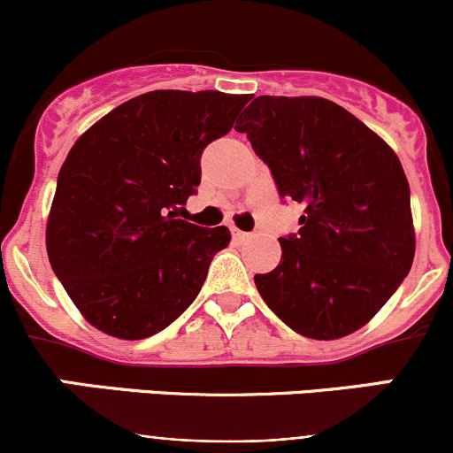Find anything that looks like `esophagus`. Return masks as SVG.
I'll return each instance as SVG.
<instances>
[{
  "label": "esophagus",
  "instance_id": "obj_1",
  "mask_svg": "<svg viewBox=\"0 0 453 453\" xmlns=\"http://www.w3.org/2000/svg\"><path fill=\"white\" fill-rule=\"evenodd\" d=\"M232 236H234L236 241H245L248 239V232H243V230H239V227H232Z\"/></svg>",
  "mask_w": 453,
  "mask_h": 453
}]
</instances>
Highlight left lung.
<instances>
[{
    "label": "left lung",
    "mask_w": 453,
    "mask_h": 453,
    "mask_svg": "<svg viewBox=\"0 0 453 453\" xmlns=\"http://www.w3.org/2000/svg\"><path fill=\"white\" fill-rule=\"evenodd\" d=\"M272 171L278 195L304 208L280 236L258 294L313 340L362 328L399 289L414 260L410 186L395 150L340 104L318 96H258L234 127Z\"/></svg>",
    "instance_id": "obj_1"
}]
</instances>
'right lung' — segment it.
Segmentation results:
<instances>
[{
    "label": "right lung",
    "instance_id": "1",
    "mask_svg": "<svg viewBox=\"0 0 453 453\" xmlns=\"http://www.w3.org/2000/svg\"><path fill=\"white\" fill-rule=\"evenodd\" d=\"M250 96L157 89L87 129L61 166L45 245L72 303L103 333L144 340L203 287L227 227L177 219L201 184V153Z\"/></svg>",
    "mask_w": 453,
    "mask_h": 453
}]
</instances>
